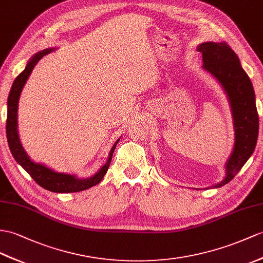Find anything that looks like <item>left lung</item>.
Instances as JSON below:
<instances>
[{
    "label": "left lung",
    "mask_w": 263,
    "mask_h": 263,
    "mask_svg": "<svg viewBox=\"0 0 263 263\" xmlns=\"http://www.w3.org/2000/svg\"><path fill=\"white\" fill-rule=\"evenodd\" d=\"M197 51L202 52L203 69L219 81L226 92L233 119V151L226 163V176L212 186L217 189L233 180L251 157L258 140L259 116L252 82L229 44L204 42Z\"/></svg>",
    "instance_id": "obj_1"
}]
</instances>
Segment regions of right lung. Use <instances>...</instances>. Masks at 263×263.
Segmentation results:
<instances>
[{
	"label": "right lung",
	"mask_w": 263,
	"mask_h": 263,
	"mask_svg": "<svg viewBox=\"0 0 263 263\" xmlns=\"http://www.w3.org/2000/svg\"><path fill=\"white\" fill-rule=\"evenodd\" d=\"M54 50L57 49L47 48L32 55V58L27 63V67H25L23 71L15 78L13 85L11 87L10 95L8 98L6 137H8L10 151L17 164H20L41 187L46 189L50 192H54V193H73V192H80L90 189L102 181V178H104L108 168H109V164L112 158V153L115 152V148H116V145L118 144L120 138H118L116 140V143L112 145L106 164L102 166L95 175L87 178H80L78 176H76L74 174H67V173L55 172L54 170L48 167L46 165L33 162L29 157L27 152L24 151L21 144L17 132L18 99H20V96L25 82H27L32 70L36 66V63L39 62L40 59H42L44 55L53 52Z\"/></svg>",
	"instance_id": "right-lung-1"
}]
</instances>
